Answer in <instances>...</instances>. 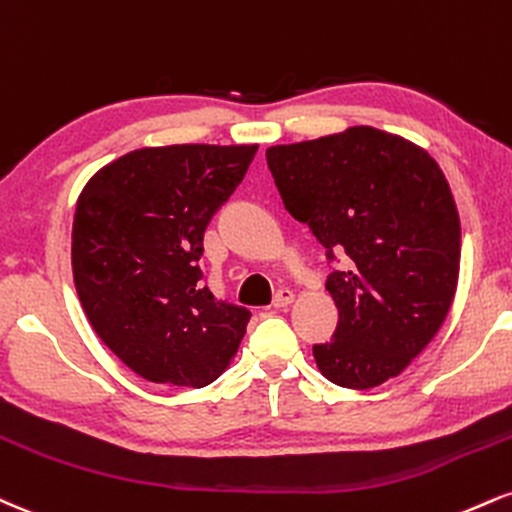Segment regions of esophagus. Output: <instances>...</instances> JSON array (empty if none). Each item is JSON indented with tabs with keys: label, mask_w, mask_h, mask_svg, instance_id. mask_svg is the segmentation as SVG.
Returning a JSON list of instances; mask_svg holds the SVG:
<instances>
[{
	"label": "esophagus",
	"mask_w": 512,
	"mask_h": 512,
	"mask_svg": "<svg viewBox=\"0 0 512 512\" xmlns=\"http://www.w3.org/2000/svg\"><path fill=\"white\" fill-rule=\"evenodd\" d=\"M291 303H293V291H288V288H281V291L274 295L272 305L276 307V310H283V307H288Z\"/></svg>",
	"instance_id": "esophagus-1"
}]
</instances>
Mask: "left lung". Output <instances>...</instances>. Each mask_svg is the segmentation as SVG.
Masks as SVG:
<instances>
[{"mask_svg":"<svg viewBox=\"0 0 512 512\" xmlns=\"http://www.w3.org/2000/svg\"><path fill=\"white\" fill-rule=\"evenodd\" d=\"M267 164L288 214L343 260L326 279L338 326L312 348L319 372L357 391L398 377L458 286L460 219L439 164L372 126L269 147Z\"/></svg>","mask_w":512,"mask_h":512,"instance_id":"left-lung-1","label":"left lung"}]
</instances>
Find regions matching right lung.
Listing matches in <instances>:
<instances>
[{"instance_id": "add662e5", "label": "right lung", "mask_w": 512, "mask_h": 512, "mask_svg": "<svg viewBox=\"0 0 512 512\" xmlns=\"http://www.w3.org/2000/svg\"><path fill=\"white\" fill-rule=\"evenodd\" d=\"M257 145L143 147L78 197L73 281L92 329L135 374L202 389L229 367L250 310L202 286V238Z\"/></svg>"}]
</instances>
